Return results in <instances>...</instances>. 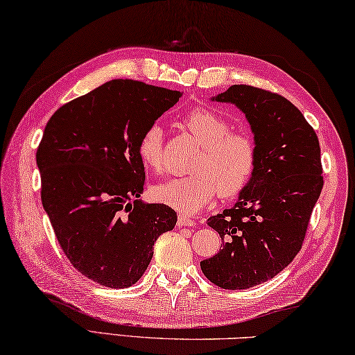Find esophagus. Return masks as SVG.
<instances>
[{
  "label": "esophagus",
  "instance_id": "esophagus-1",
  "mask_svg": "<svg viewBox=\"0 0 355 355\" xmlns=\"http://www.w3.org/2000/svg\"><path fill=\"white\" fill-rule=\"evenodd\" d=\"M195 224H197V223L191 220V216H187L186 214L178 215V221H177L178 227H192V225H195Z\"/></svg>",
  "mask_w": 355,
  "mask_h": 355
}]
</instances>
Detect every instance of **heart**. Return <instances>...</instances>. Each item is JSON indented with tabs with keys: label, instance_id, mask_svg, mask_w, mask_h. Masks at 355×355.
Masks as SVG:
<instances>
[{
	"label": "heart",
	"instance_id": "b5f03b06",
	"mask_svg": "<svg viewBox=\"0 0 355 355\" xmlns=\"http://www.w3.org/2000/svg\"><path fill=\"white\" fill-rule=\"evenodd\" d=\"M182 126L201 145L192 163L193 173L171 178L154 187V198L178 212L193 215L220 193L236 197L250 183L256 166V148L244 132L230 131L227 120L206 108H195L182 117ZM137 154L145 168L162 171L163 131L150 125L141 134Z\"/></svg>",
	"mask_w": 355,
	"mask_h": 355
}]
</instances>
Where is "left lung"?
Returning <instances> with one entry per match:
<instances>
[{
  "instance_id": "8db88e82",
  "label": "left lung",
  "mask_w": 355,
  "mask_h": 355,
  "mask_svg": "<svg viewBox=\"0 0 355 355\" xmlns=\"http://www.w3.org/2000/svg\"><path fill=\"white\" fill-rule=\"evenodd\" d=\"M212 101L244 112L256 166L235 206L207 220L223 248L200 266L216 286L245 290L275 277L302 248L323 187L320 146L302 112L281 94L232 85Z\"/></svg>"
}]
</instances>
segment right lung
Wrapping results in <instances>:
<instances>
[{
  "instance_id": "right-lung-1",
  "label": "right lung",
  "mask_w": 355,
  "mask_h": 355,
  "mask_svg": "<svg viewBox=\"0 0 355 355\" xmlns=\"http://www.w3.org/2000/svg\"><path fill=\"white\" fill-rule=\"evenodd\" d=\"M180 97L116 79L62 105L45 126L36 153L44 210L71 266L103 286L137 282L157 238L175 227L172 207L140 200L137 145Z\"/></svg>"
}]
</instances>
